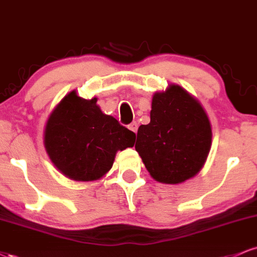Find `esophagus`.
Wrapping results in <instances>:
<instances>
[{"label": "esophagus", "instance_id": "esophagus-1", "mask_svg": "<svg viewBox=\"0 0 257 257\" xmlns=\"http://www.w3.org/2000/svg\"><path fill=\"white\" fill-rule=\"evenodd\" d=\"M138 128H139V123L138 122H133V123H131V124H129V129H131L133 133H137Z\"/></svg>", "mask_w": 257, "mask_h": 257}]
</instances>
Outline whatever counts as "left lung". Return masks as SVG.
Returning a JSON list of instances; mask_svg holds the SVG:
<instances>
[{
	"label": "left lung",
	"mask_w": 257,
	"mask_h": 257,
	"mask_svg": "<svg viewBox=\"0 0 257 257\" xmlns=\"http://www.w3.org/2000/svg\"><path fill=\"white\" fill-rule=\"evenodd\" d=\"M149 124L140 125L135 150L156 181L178 185L204 166L211 147V124L192 94L169 84L152 96Z\"/></svg>",
	"instance_id": "8db88e82"
}]
</instances>
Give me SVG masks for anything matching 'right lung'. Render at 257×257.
Returning a JSON list of instances; mask_svg holds the SVG:
<instances>
[{
    "label": "right lung",
    "instance_id": "add662e5",
    "mask_svg": "<svg viewBox=\"0 0 257 257\" xmlns=\"http://www.w3.org/2000/svg\"><path fill=\"white\" fill-rule=\"evenodd\" d=\"M98 99L70 91L47 119L43 144L54 167L75 181H95L112 168L116 153L133 147L135 133L105 114Z\"/></svg>",
    "mask_w": 257,
    "mask_h": 257
}]
</instances>
